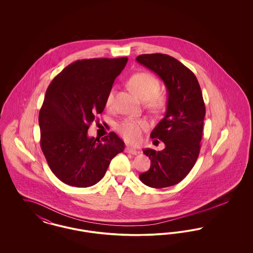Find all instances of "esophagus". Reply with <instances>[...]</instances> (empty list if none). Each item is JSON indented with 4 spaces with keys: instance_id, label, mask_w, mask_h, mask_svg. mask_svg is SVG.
Segmentation results:
<instances>
[{
    "instance_id": "esophagus-1",
    "label": "esophagus",
    "mask_w": 253,
    "mask_h": 253,
    "mask_svg": "<svg viewBox=\"0 0 253 253\" xmlns=\"http://www.w3.org/2000/svg\"><path fill=\"white\" fill-rule=\"evenodd\" d=\"M125 152L128 153V154H131V155H136V154H138V151H137V150H135L134 148H132V147H130V146H127V147L125 148Z\"/></svg>"
}]
</instances>
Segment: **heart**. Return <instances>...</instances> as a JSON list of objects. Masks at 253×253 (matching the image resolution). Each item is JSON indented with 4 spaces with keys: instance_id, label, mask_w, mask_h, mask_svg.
Segmentation results:
<instances>
[{
    "instance_id": "heart-1",
    "label": "heart",
    "mask_w": 253,
    "mask_h": 253,
    "mask_svg": "<svg viewBox=\"0 0 253 253\" xmlns=\"http://www.w3.org/2000/svg\"><path fill=\"white\" fill-rule=\"evenodd\" d=\"M128 87L141 99L146 101L148 108L153 111H161L165 107L167 98L160 92L161 84L159 80L149 72H139L132 75L127 82ZM115 101V89H111L105 97V106L112 108ZM149 128V123L142 119L127 118L118 123L117 130L128 142L136 144L142 139L143 132Z\"/></svg>"
}]
</instances>
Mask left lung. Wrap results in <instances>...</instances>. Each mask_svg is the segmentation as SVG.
<instances>
[{"label":"left lung","mask_w":253,"mask_h":253,"mask_svg":"<svg viewBox=\"0 0 253 253\" xmlns=\"http://www.w3.org/2000/svg\"><path fill=\"white\" fill-rule=\"evenodd\" d=\"M136 60L157 74L168 90L166 115L151 132V137L164 142L165 148L158 152L145 149L151 167L139 174L145 185L166 188L183 180L198 158L206 115L204 99L195 75L179 60L158 53L140 55Z\"/></svg>","instance_id":"8db88e82"}]
</instances>
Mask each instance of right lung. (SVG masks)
Masks as SVG:
<instances>
[{
	"mask_svg": "<svg viewBox=\"0 0 253 253\" xmlns=\"http://www.w3.org/2000/svg\"><path fill=\"white\" fill-rule=\"evenodd\" d=\"M128 58L77 60L57 75L39 114L41 148L61 182L87 188L100 180L111 160L124 151L114 132L89 137L91 123L105 107V97Z\"/></svg>",
	"mask_w": 253,
	"mask_h": 253,
	"instance_id": "obj_1",
	"label": "right lung"
}]
</instances>
